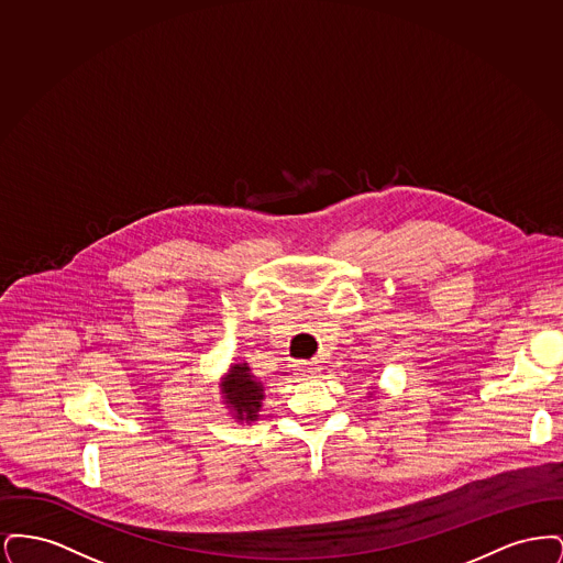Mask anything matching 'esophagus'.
Here are the masks:
<instances>
[{"label":"esophagus","mask_w":563,"mask_h":563,"mask_svg":"<svg viewBox=\"0 0 563 563\" xmlns=\"http://www.w3.org/2000/svg\"><path fill=\"white\" fill-rule=\"evenodd\" d=\"M295 367H297V372L303 375V377H317V375L321 374V365H319V361H310V363H297Z\"/></svg>","instance_id":"34e87169"}]
</instances>
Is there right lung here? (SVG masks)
<instances>
[{
  "mask_svg": "<svg viewBox=\"0 0 563 563\" xmlns=\"http://www.w3.org/2000/svg\"><path fill=\"white\" fill-rule=\"evenodd\" d=\"M223 402L232 409L239 422H255L264 401V384L255 379L246 363H236L219 384Z\"/></svg>",
  "mask_w": 563,
  "mask_h": 563,
  "instance_id": "add662e5",
  "label": "right lung"
}]
</instances>
